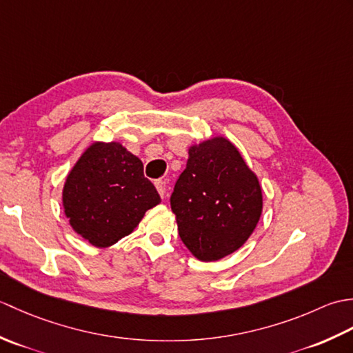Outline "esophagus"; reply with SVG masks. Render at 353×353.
<instances>
[{"label": "esophagus", "instance_id": "esophagus-1", "mask_svg": "<svg viewBox=\"0 0 353 353\" xmlns=\"http://www.w3.org/2000/svg\"><path fill=\"white\" fill-rule=\"evenodd\" d=\"M154 185H156V190H157V192L161 194V197H162V199H165V194H167V191H165V182L162 181V179H159V181H156V182H154Z\"/></svg>", "mask_w": 353, "mask_h": 353}]
</instances>
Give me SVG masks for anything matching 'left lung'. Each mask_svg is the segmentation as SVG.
<instances>
[{
    "instance_id": "1",
    "label": "left lung",
    "mask_w": 353,
    "mask_h": 353,
    "mask_svg": "<svg viewBox=\"0 0 353 353\" xmlns=\"http://www.w3.org/2000/svg\"><path fill=\"white\" fill-rule=\"evenodd\" d=\"M183 244L200 261H219L250 238L262 214L258 176L224 137L188 148L186 168L171 196Z\"/></svg>"
}]
</instances>
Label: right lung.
<instances>
[{
	"instance_id": "1",
	"label": "right lung",
	"mask_w": 353,
	"mask_h": 353,
	"mask_svg": "<svg viewBox=\"0 0 353 353\" xmlns=\"http://www.w3.org/2000/svg\"><path fill=\"white\" fill-rule=\"evenodd\" d=\"M161 203L144 165L121 142L95 141L74 163L62 205L74 232L100 249L130 235L148 209Z\"/></svg>"
}]
</instances>
